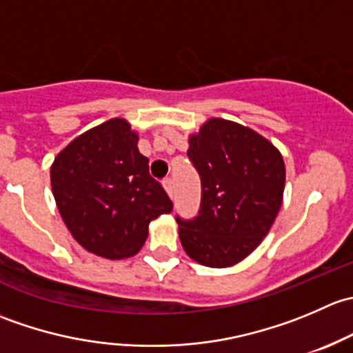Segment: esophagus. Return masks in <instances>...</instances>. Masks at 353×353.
Masks as SVG:
<instances>
[{"label":"esophagus","mask_w":353,"mask_h":353,"mask_svg":"<svg viewBox=\"0 0 353 353\" xmlns=\"http://www.w3.org/2000/svg\"><path fill=\"white\" fill-rule=\"evenodd\" d=\"M163 190H165L167 194H169V196L172 198V194H174V183H172V179H169V177H167V179L163 181Z\"/></svg>","instance_id":"1"}]
</instances>
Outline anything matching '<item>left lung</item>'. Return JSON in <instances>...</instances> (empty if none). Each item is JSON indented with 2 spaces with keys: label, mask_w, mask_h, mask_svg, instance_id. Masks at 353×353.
<instances>
[{
  "label": "left lung",
  "mask_w": 353,
  "mask_h": 353,
  "mask_svg": "<svg viewBox=\"0 0 353 353\" xmlns=\"http://www.w3.org/2000/svg\"><path fill=\"white\" fill-rule=\"evenodd\" d=\"M191 163L201 179L193 220L176 216L191 259L227 268L251 254L282 206L285 163L266 138L232 121L212 117L190 137Z\"/></svg>",
  "instance_id": "8db88e82"
}]
</instances>
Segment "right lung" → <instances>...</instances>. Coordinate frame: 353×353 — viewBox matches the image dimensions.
<instances>
[{"label": "right lung", "instance_id": "1", "mask_svg": "<svg viewBox=\"0 0 353 353\" xmlns=\"http://www.w3.org/2000/svg\"><path fill=\"white\" fill-rule=\"evenodd\" d=\"M51 186L74 241L108 259L137 254L148 223L172 212V201L138 150V134L121 117L85 131L59 152Z\"/></svg>", "mask_w": 353, "mask_h": 353}]
</instances>
